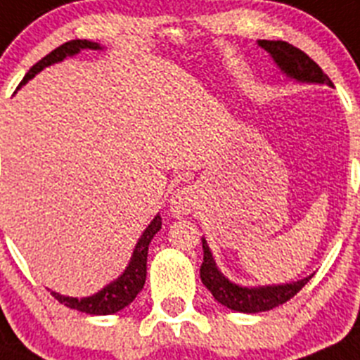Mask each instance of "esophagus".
Here are the masks:
<instances>
[{
	"mask_svg": "<svg viewBox=\"0 0 360 360\" xmlns=\"http://www.w3.org/2000/svg\"><path fill=\"white\" fill-rule=\"evenodd\" d=\"M193 204H195V197H193L192 188L183 186L170 199V210L176 217L188 215L193 210Z\"/></svg>",
	"mask_w": 360,
	"mask_h": 360,
	"instance_id": "esophagus-1",
	"label": "esophagus"
}]
</instances>
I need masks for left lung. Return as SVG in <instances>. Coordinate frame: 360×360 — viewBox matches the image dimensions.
Returning <instances> with one entry per match:
<instances>
[{
  "label": "left lung",
  "mask_w": 360,
  "mask_h": 360,
  "mask_svg": "<svg viewBox=\"0 0 360 360\" xmlns=\"http://www.w3.org/2000/svg\"><path fill=\"white\" fill-rule=\"evenodd\" d=\"M258 44L273 55L274 63L292 79L301 80V82L328 84V86H332V80L319 68V64L314 63L309 55L305 51H301L300 48L285 43V41H258ZM202 249L204 260L202 265H200V280L219 303H222L228 309L236 310V312L257 314L271 310L278 305H283L290 297L296 296L310 280L309 276L305 280L294 281V283L245 289V287H238V285L231 283L219 273L206 240H202Z\"/></svg>",
  "instance_id": "left-lung-1"
}]
</instances>
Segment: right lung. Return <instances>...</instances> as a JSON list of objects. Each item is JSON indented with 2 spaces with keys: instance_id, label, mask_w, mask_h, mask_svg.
Segmentation results:
<instances>
[{
  "instance_id": "add662e5",
  "label": "right lung",
  "mask_w": 360,
  "mask_h": 360,
  "mask_svg": "<svg viewBox=\"0 0 360 360\" xmlns=\"http://www.w3.org/2000/svg\"><path fill=\"white\" fill-rule=\"evenodd\" d=\"M98 44L91 43V41H86V39H75V41H70V43L60 44L59 48H55L53 51L43 57V59L35 63L34 66L28 70V73L25 75V79L21 80L19 86L27 84L35 73L43 70L44 66H50L53 63H59L68 55H75L80 50H98ZM161 229V217L156 215V219L152 220L150 226L145 229V233L141 235L140 242L136 244L134 255L131 258V264L125 269V273L118 278L116 281L109 283L105 289H102L100 292H96L95 296L82 297V300H77V297H66L60 296L57 292H51V296L55 300L63 303V305L70 307V309L80 310V312L93 314V316H108V314H115L118 310H122L124 307H127L129 303L134 301V297L138 296L145 285V278H147V255H148V244L154 238L158 231Z\"/></svg>"
}]
</instances>
